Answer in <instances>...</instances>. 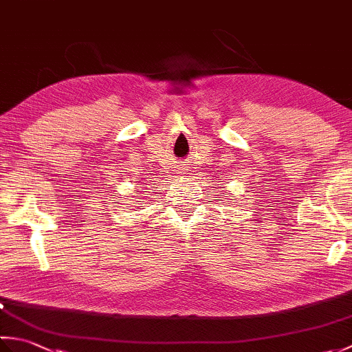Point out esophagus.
<instances>
[{
  "instance_id": "obj_1",
  "label": "esophagus",
  "mask_w": 352,
  "mask_h": 352,
  "mask_svg": "<svg viewBox=\"0 0 352 352\" xmlns=\"http://www.w3.org/2000/svg\"><path fill=\"white\" fill-rule=\"evenodd\" d=\"M177 174H180V172H182V174H183V170H184V168L182 166V164H177Z\"/></svg>"
}]
</instances>
